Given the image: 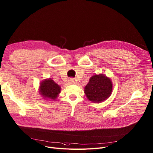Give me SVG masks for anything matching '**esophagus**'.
<instances>
[{
    "label": "esophagus",
    "mask_w": 153,
    "mask_h": 153,
    "mask_svg": "<svg viewBox=\"0 0 153 153\" xmlns=\"http://www.w3.org/2000/svg\"><path fill=\"white\" fill-rule=\"evenodd\" d=\"M74 83H75V81L74 80V79L71 78V79H69V80H68V84H74Z\"/></svg>",
    "instance_id": "34e87169"
}]
</instances>
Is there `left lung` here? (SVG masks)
Masks as SVG:
<instances>
[{
  "mask_svg": "<svg viewBox=\"0 0 153 153\" xmlns=\"http://www.w3.org/2000/svg\"><path fill=\"white\" fill-rule=\"evenodd\" d=\"M112 91L111 79L102 74L92 76L84 88V93L88 99L94 103L105 101L111 95Z\"/></svg>",
  "mask_w": 153,
  "mask_h": 153,
  "instance_id": "obj_1",
  "label": "left lung"
}]
</instances>
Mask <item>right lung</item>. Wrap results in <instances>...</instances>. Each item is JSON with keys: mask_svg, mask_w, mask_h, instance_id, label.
Segmentation results:
<instances>
[{"mask_svg": "<svg viewBox=\"0 0 153 153\" xmlns=\"http://www.w3.org/2000/svg\"><path fill=\"white\" fill-rule=\"evenodd\" d=\"M39 90L40 94L45 100L55 101L60 94L61 88L51 78H48L41 82Z\"/></svg>", "mask_w": 153, "mask_h": 153, "instance_id": "add662e5", "label": "right lung"}]
</instances>
